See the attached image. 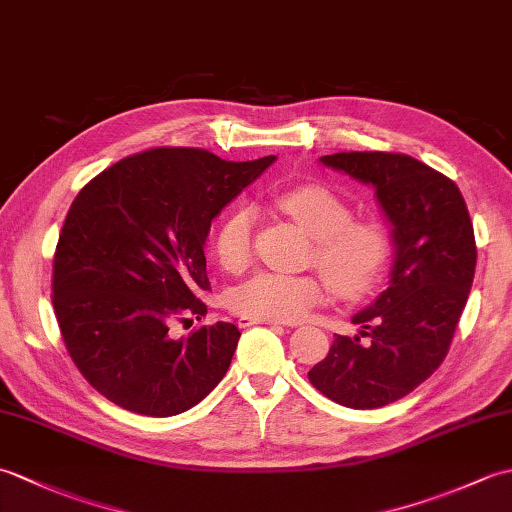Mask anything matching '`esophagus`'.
<instances>
[{
  "mask_svg": "<svg viewBox=\"0 0 512 512\" xmlns=\"http://www.w3.org/2000/svg\"><path fill=\"white\" fill-rule=\"evenodd\" d=\"M239 328H250V325H257V323H266V325H286L284 321L279 319H264V317H248V314H242V317L237 319Z\"/></svg>",
  "mask_w": 512,
  "mask_h": 512,
  "instance_id": "1",
  "label": "esophagus"
}]
</instances>
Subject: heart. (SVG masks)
I'll use <instances>...</instances> for the list:
<instances>
[{
    "label": "heart",
    "instance_id": "1",
    "mask_svg": "<svg viewBox=\"0 0 512 512\" xmlns=\"http://www.w3.org/2000/svg\"><path fill=\"white\" fill-rule=\"evenodd\" d=\"M277 206L314 239L310 264L341 297H356L374 284L389 255L387 226L376 217H352L350 202L321 184H301L281 191ZM255 213L239 204L228 211L215 231L220 264L239 273L253 257ZM325 297L317 275L259 273L233 295V308L248 317L295 321Z\"/></svg>",
    "mask_w": 512,
    "mask_h": 512
}]
</instances>
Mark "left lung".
Wrapping results in <instances>:
<instances>
[{"mask_svg": "<svg viewBox=\"0 0 512 512\" xmlns=\"http://www.w3.org/2000/svg\"><path fill=\"white\" fill-rule=\"evenodd\" d=\"M321 162L376 189L396 257L387 290L352 317L361 332L336 334L308 378L343 407H385L424 383L449 352L475 275L473 222L458 184L411 156L341 151Z\"/></svg>", "mask_w": 512, "mask_h": 512, "instance_id": "1", "label": "left lung"}]
</instances>
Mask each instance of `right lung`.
<instances>
[{
    "label": "right lung",
    "mask_w": 512,
    "mask_h": 512,
    "mask_svg": "<svg viewBox=\"0 0 512 512\" xmlns=\"http://www.w3.org/2000/svg\"><path fill=\"white\" fill-rule=\"evenodd\" d=\"M273 162L158 147L118 160L74 198L54 253V314L74 365L114 405L176 416L224 378L242 336L233 323L182 339L169 328L206 314L211 222Z\"/></svg>",
    "instance_id": "right-lung-1"
}]
</instances>
